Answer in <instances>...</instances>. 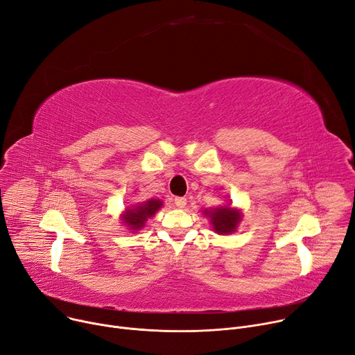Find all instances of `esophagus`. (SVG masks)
Returning <instances> with one entry per match:
<instances>
[{
  "label": "esophagus",
  "mask_w": 355,
  "mask_h": 355,
  "mask_svg": "<svg viewBox=\"0 0 355 355\" xmlns=\"http://www.w3.org/2000/svg\"><path fill=\"white\" fill-rule=\"evenodd\" d=\"M186 198H175V205H176V207H179V209H183L184 206H186Z\"/></svg>",
  "instance_id": "esophagus-1"
}]
</instances>
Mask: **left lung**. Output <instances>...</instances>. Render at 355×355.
<instances>
[{
    "label": "left lung",
    "mask_w": 355,
    "mask_h": 355,
    "mask_svg": "<svg viewBox=\"0 0 355 355\" xmlns=\"http://www.w3.org/2000/svg\"><path fill=\"white\" fill-rule=\"evenodd\" d=\"M206 216H209L210 225L217 234H230L236 232L240 220L241 213L239 209H233L230 206H220L210 210H203Z\"/></svg>",
    "instance_id": "1"
}]
</instances>
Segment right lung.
Segmentation results:
<instances>
[{
  "mask_svg": "<svg viewBox=\"0 0 355 355\" xmlns=\"http://www.w3.org/2000/svg\"><path fill=\"white\" fill-rule=\"evenodd\" d=\"M163 202L159 199H150L142 203L135 205L132 207H128L125 213L121 216L122 223L126 225L130 230H141L146 220L150 219L152 216L162 207Z\"/></svg>",
  "mask_w": 355,
  "mask_h": 355,
  "instance_id": "1",
  "label": "right lung"
}]
</instances>
